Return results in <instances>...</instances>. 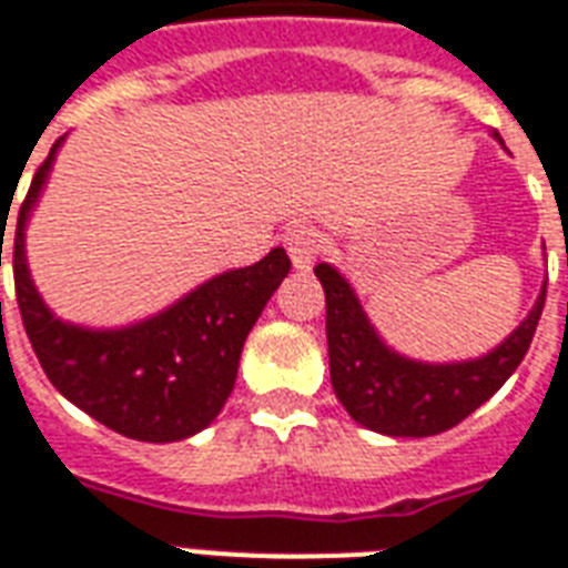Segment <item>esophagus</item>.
<instances>
[{
    "mask_svg": "<svg viewBox=\"0 0 568 568\" xmlns=\"http://www.w3.org/2000/svg\"><path fill=\"white\" fill-rule=\"evenodd\" d=\"M285 247H288V256L297 271H310L315 258L321 256V235L310 223H294L292 230L285 232Z\"/></svg>",
    "mask_w": 568,
    "mask_h": 568,
    "instance_id": "34e87169",
    "label": "esophagus"
}]
</instances>
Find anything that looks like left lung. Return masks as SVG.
Masks as SVG:
<instances>
[{
    "instance_id": "8db88e82",
    "label": "left lung",
    "mask_w": 568,
    "mask_h": 568,
    "mask_svg": "<svg viewBox=\"0 0 568 568\" xmlns=\"http://www.w3.org/2000/svg\"><path fill=\"white\" fill-rule=\"evenodd\" d=\"M495 141L504 146L501 135ZM327 294L333 392L356 424L383 436H436L457 427L507 383L530 347L546 306V285L519 327L489 354L459 363H422L388 347L354 285L329 262L315 265Z\"/></svg>"
}]
</instances>
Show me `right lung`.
Here are the masks:
<instances>
[{
  "label": "right lung",
  "instance_id": "right-lung-1",
  "mask_svg": "<svg viewBox=\"0 0 568 568\" xmlns=\"http://www.w3.org/2000/svg\"><path fill=\"white\" fill-rule=\"evenodd\" d=\"M61 144L64 138L38 168L17 217L13 283L22 327L52 386L91 418L138 442L189 439L217 418L232 395L241 347L288 276L292 258L274 247L256 265L223 271L126 327H82L58 318L31 280L26 226Z\"/></svg>",
  "mask_w": 568,
  "mask_h": 568
}]
</instances>
